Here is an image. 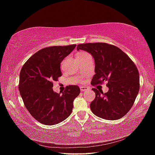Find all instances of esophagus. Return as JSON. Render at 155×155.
<instances>
[{
  "label": "esophagus",
  "instance_id": "34e87169",
  "mask_svg": "<svg viewBox=\"0 0 155 155\" xmlns=\"http://www.w3.org/2000/svg\"><path fill=\"white\" fill-rule=\"evenodd\" d=\"M80 90L81 91H87V90H88V87H85V86H81L80 87Z\"/></svg>",
  "mask_w": 155,
  "mask_h": 155
}]
</instances>
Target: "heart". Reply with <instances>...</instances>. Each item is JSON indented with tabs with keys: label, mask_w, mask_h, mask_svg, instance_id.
Listing matches in <instances>:
<instances>
[{
	"label": "heart",
	"mask_w": 155,
	"mask_h": 155,
	"mask_svg": "<svg viewBox=\"0 0 155 155\" xmlns=\"http://www.w3.org/2000/svg\"><path fill=\"white\" fill-rule=\"evenodd\" d=\"M88 55L89 54L87 52H85V51H79V52L77 53V54H76V59H80L84 58Z\"/></svg>",
	"instance_id": "heart-1"
}]
</instances>
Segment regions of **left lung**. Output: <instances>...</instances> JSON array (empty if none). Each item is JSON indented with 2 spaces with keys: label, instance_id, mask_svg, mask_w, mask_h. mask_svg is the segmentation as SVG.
Segmentation results:
<instances>
[{
  "label": "left lung",
  "instance_id": "1",
  "mask_svg": "<svg viewBox=\"0 0 155 155\" xmlns=\"http://www.w3.org/2000/svg\"><path fill=\"white\" fill-rule=\"evenodd\" d=\"M94 59L95 74L91 85L107 81V92L92 88L96 97L91 104L92 112L101 118L115 120L122 118L131 109L139 92L140 76L135 64L116 46L105 43L78 45Z\"/></svg>",
  "mask_w": 155,
  "mask_h": 155
}]
</instances>
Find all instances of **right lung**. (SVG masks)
Returning <instances> with one entry per match:
<instances>
[{"label":"right lung","mask_w":155,"mask_h":155,"mask_svg":"<svg viewBox=\"0 0 155 155\" xmlns=\"http://www.w3.org/2000/svg\"><path fill=\"white\" fill-rule=\"evenodd\" d=\"M76 45L45 48L33 55L23 65L18 89L26 109L47 125L61 122L70 115L74 100L80 93L77 85H69L62 94L53 91V82L62 76L60 64Z\"/></svg>","instance_id":"1"}]
</instances>
